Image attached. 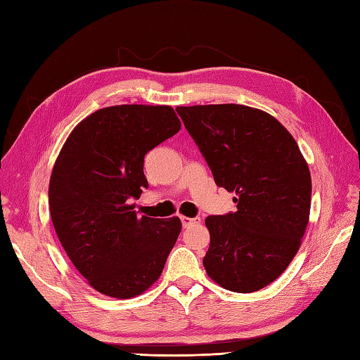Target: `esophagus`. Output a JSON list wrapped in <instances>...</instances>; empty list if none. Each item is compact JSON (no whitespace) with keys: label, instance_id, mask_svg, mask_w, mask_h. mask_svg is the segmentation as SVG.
I'll list each match as a JSON object with an SVG mask.
<instances>
[{"label":"esophagus","instance_id":"esophagus-1","mask_svg":"<svg viewBox=\"0 0 360 360\" xmlns=\"http://www.w3.org/2000/svg\"><path fill=\"white\" fill-rule=\"evenodd\" d=\"M181 221H182V226H184V227H192L195 224L201 223L200 218H188V217H181Z\"/></svg>","mask_w":360,"mask_h":360}]
</instances>
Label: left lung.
<instances>
[{
    "label": "left lung",
    "mask_w": 360,
    "mask_h": 360,
    "mask_svg": "<svg viewBox=\"0 0 360 360\" xmlns=\"http://www.w3.org/2000/svg\"><path fill=\"white\" fill-rule=\"evenodd\" d=\"M236 212L207 217L209 277L233 292L277 280L300 249L309 223L311 174L300 148L271 114L246 105L176 108Z\"/></svg>",
    "instance_id": "left-lung-1"
}]
</instances>
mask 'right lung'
Masks as SVG:
<instances>
[{"instance_id": "1", "label": "right lung", "mask_w": 360, "mask_h": 360, "mask_svg": "<svg viewBox=\"0 0 360 360\" xmlns=\"http://www.w3.org/2000/svg\"><path fill=\"white\" fill-rule=\"evenodd\" d=\"M179 129L168 105H116L83 119L60 150L49 181L52 224L97 292L131 298L162 274L181 219L139 218L129 202L148 187L145 155Z\"/></svg>"}]
</instances>
